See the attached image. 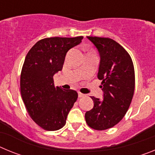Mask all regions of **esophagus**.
<instances>
[{
  "label": "esophagus",
  "instance_id": "esophagus-1",
  "mask_svg": "<svg viewBox=\"0 0 155 155\" xmlns=\"http://www.w3.org/2000/svg\"><path fill=\"white\" fill-rule=\"evenodd\" d=\"M78 97H79V98H82V97L85 96V94H82V93L80 92V91H78Z\"/></svg>",
  "mask_w": 155,
  "mask_h": 155
}]
</instances>
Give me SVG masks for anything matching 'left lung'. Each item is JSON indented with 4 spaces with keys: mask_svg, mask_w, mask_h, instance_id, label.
Returning <instances> with one entry per match:
<instances>
[{
    "mask_svg": "<svg viewBox=\"0 0 155 155\" xmlns=\"http://www.w3.org/2000/svg\"><path fill=\"white\" fill-rule=\"evenodd\" d=\"M99 53L98 78L102 100L91 97L94 106L85 113L90 127L104 130L118 124L127 113L134 96L135 74L130 56L121 45L109 38L87 36Z\"/></svg>",
    "mask_w": 155,
    "mask_h": 155,
    "instance_id": "left-lung-1",
    "label": "left lung"
}]
</instances>
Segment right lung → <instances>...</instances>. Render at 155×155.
<instances>
[{
    "instance_id": "obj_1",
    "label": "right lung",
    "mask_w": 155,
    "mask_h": 155,
    "mask_svg": "<svg viewBox=\"0 0 155 155\" xmlns=\"http://www.w3.org/2000/svg\"><path fill=\"white\" fill-rule=\"evenodd\" d=\"M82 39L46 38L38 41L27 53L20 80L21 98L31 118L46 130H57L65 125L78 98L74 90L56 87L53 76L62 70L68 50Z\"/></svg>"
}]
</instances>
